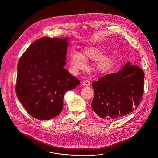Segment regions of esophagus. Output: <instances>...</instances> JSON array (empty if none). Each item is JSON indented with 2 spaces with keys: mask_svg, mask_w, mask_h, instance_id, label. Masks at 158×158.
<instances>
[{
  "mask_svg": "<svg viewBox=\"0 0 158 158\" xmlns=\"http://www.w3.org/2000/svg\"><path fill=\"white\" fill-rule=\"evenodd\" d=\"M90 85V81L89 80H85L82 82V85L84 86H89Z\"/></svg>",
  "mask_w": 158,
  "mask_h": 158,
  "instance_id": "34e87169",
  "label": "esophagus"
}]
</instances>
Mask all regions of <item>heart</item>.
I'll use <instances>...</instances> for the list:
<instances>
[{
	"instance_id": "obj_1",
	"label": "heart",
	"mask_w": 158,
	"mask_h": 158,
	"mask_svg": "<svg viewBox=\"0 0 158 158\" xmlns=\"http://www.w3.org/2000/svg\"><path fill=\"white\" fill-rule=\"evenodd\" d=\"M106 47L104 45L96 44L87 46L82 50L81 54L73 52L70 55V63L72 68L75 71H83L86 67L85 60H96V67L101 73H105L110 70L112 67V60L108 57H101L105 52Z\"/></svg>"
}]
</instances>
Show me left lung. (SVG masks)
I'll return each mask as SVG.
<instances>
[{"mask_svg":"<svg viewBox=\"0 0 158 158\" xmlns=\"http://www.w3.org/2000/svg\"><path fill=\"white\" fill-rule=\"evenodd\" d=\"M144 77L141 68L128 62L119 71L98 78L92 83L94 91L93 110L105 120L134 111L143 100Z\"/></svg>","mask_w":158,"mask_h":158,"instance_id":"1","label":"left lung"}]
</instances>
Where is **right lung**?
Returning <instances> with one entry per match:
<instances>
[{"mask_svg":"<svg viewBox=\"0 0 158 158\" xmlns=\"http://www.w3.org/2000/svg\"><path fill=\"white\" fill-rule=\"evenodd\" d=\"M67 46V38L43 37L31 44L19 58L16 94L35 119H52L59 115L65 93L80 83L64 68Z\"/></svg>","mask_w":158,"mask_h":158,"instance_id":"add662e5","label":"right lung"}]
</instances>
